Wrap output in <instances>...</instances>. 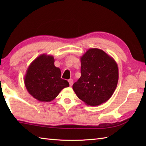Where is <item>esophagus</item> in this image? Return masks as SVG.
<instances>
[{
  "instance_id": "34e87169",
  "label": "esophagus",
  "mask_w": 146,
  "mask_h": 146,
  "mask_svg": "<svg viewBox=\"0 0 146 146\" xmlns=\"http://www.w3.org/2000/svg\"><path fill=\"white\" fill-rule=\"evenodd\" d=\"M68 82H69L70 86H72L73 83V79H70L69 80H68Z\"/></svg>"
}]
</instances>
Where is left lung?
<instances>
[{
    "instance_id": "obj_1",
    "label": "left lung",
    "mask_w": 146,
    "mask_h": 146,
    "mask_svg": "<svg viewBox=\"0 0 146 146\" xmlns=\"http://www.w3.org/2000/svg\"><path fill=\"white\" fill-rule=\"evenodd\" d=\"M81 77L73 89L86 105L98 106L109 100L117 87L116 61L102 49L90 48L80 58Z\"/></svg>"
}]
</instances>
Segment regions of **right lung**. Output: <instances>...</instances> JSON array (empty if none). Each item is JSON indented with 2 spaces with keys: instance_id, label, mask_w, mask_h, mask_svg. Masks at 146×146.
<instances>
[{
  "instance_id": "obj_1",
  "label": "right lung",
  "mask_w": 146,
  "mask_h": 146,
  "mask_svg": "<svg viewBox=\"0 0 146 146\" xmlns=\"http://www.w3.org/2000/svg\"><path fill=\"white\" fill-rule=\"evenodd\" d=\"M54 57L42 54L27 69L24 84L30 95L40 102H51L63 88L70 86L61 78V70L54 66Z\"/></svg>"
}]
</instances>
